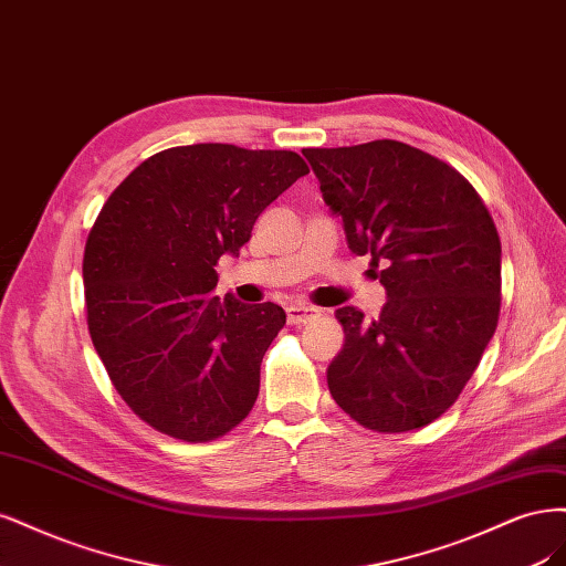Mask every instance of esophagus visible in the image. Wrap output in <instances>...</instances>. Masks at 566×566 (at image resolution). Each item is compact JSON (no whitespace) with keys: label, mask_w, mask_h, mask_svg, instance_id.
Wrapping results in <instances>:
<instances>
[{"label":"esophagus","mask_w":566,"mask_h":566,"mask_svg":"<svg viewBox=\"0 0 566 566\" xmlns=\"http://www.w3.org/2000/svg\"><path fill=\"white\" fill-rule=\"evenodd\" d=\"M317 317H319V307H315V305L296 303V305H289L286 307V319L291 324H305V322L317 319Z\"/></svg>","instance_id":"obj_1"}]
</instances>
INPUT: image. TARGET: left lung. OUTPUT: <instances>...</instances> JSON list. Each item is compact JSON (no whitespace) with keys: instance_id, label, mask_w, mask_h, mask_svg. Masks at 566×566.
<instances>
[{"instance_id":"obj_1","label":"left lung","mask_w":566,"mask_h":566,"mask_svg":"<svg viewBox=\"0 0 566 566\" xmlns=\"http://www.w3.org/2000/svg\"><path fill=\"white\" fill-rule=\"evenodd\" d=\"M303 155L350 251L382 265L388 296L374 322L336 310L345 345L326 369L332 397L369 430L423 428L459 399L496 332V226L459 171L407 143Z\"/></svg>"}]
</instances>
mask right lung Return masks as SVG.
Wrapping results in <instances>:
<instances>
[{
  "label": "right lung",
  "instance_id": "right-lung-1",
  "mask_svg": "<svg viewBox=\"0 0 566 566\" xmlns=\"http://www.w3.org/2000/svg\"><path fill=\"white\" fill-rule=\"evenodd\" d=\"M307 171L291 150L197 143L148 157L107 197L82 263L88 334L124 402L155 430L209 442L249 416L286 315L218 298L213 268Z\"/></svg>",
  "mask_w": 566,
  "mask_h": 566
}]
</instances>
